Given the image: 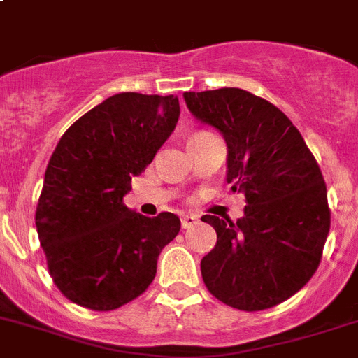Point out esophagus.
Here are the masks:
<instances>
[{
    "mask_svg": "<svg viewBox=\"0 0 358 358\" xmlns=\"http://www.w3.org/2000/svg\"><path fill=\"white\" fill-rule=\"evenodd\" d=\"M197 217L196 215H182L181 217V227L182 229H190L192 225H196Z\"/></svg>",
    "mask_w": 358,
    "mask_h": 358,
    "instance_id": "34e87169",
    "label": "esophagus"
}]
</instances>
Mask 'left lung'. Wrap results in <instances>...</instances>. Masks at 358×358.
<instances>
[{"label":"left lung","instance_id":"obj_1","mask_svg":"<svg viewBox=\"0 0 358 358\" xmlns=\"http://www.w3.org/2000/svg\"><path fill=\"white\" fill-rule=\"evenodd\" d=\"M197 120L220 129L229 148L227 181L243 192V217L203 215L215 247L201 276L220 302L264 311L291 298L320 265L331 212L317 159L291 120L238 87L185 93Z\"/></svg>","mask_w":358,"mask_h":358}]
</instances>
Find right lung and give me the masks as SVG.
<instances>
[{"label":"right lung","mask_w":358,"mask_h":358,"mask_svg":"<svg viewBox=\"0 0 358 358\" xmlns=\"http://www.w3.org/2000/svg\"><path fill=\"white\" fill-rule=\"evenodd\" d=\"M179 113L173 94L119 93L80 117L56 144L36 230L52 282L73 303L113 311L155 278L159 254L181 221L170 212H131L124 196L172 135Z\"/></svg>","instance_id":"add662e5"}]
</instances>
